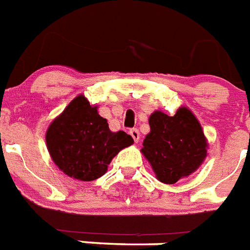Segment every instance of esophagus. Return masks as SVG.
Returning <instances> with one entry per match:
<instances>
[{
	"instance_id": "esophagus-1",
	"label": "esophagus",
	"mask_w": 250,
	"mask_h": 250,
	"mask_svg": "<svg viewBox=\"0 0 250 250\" xmlns=\"http://www.w3.org/2000/svg\"><path fill=\"white\" fill-rule=\"evenodd\" d=\"M129 135H131L132 138L135 140V142H138V140H140V131H138L137 128L129 129Z\"/></svg>"
}]
</instances>
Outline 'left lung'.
I'll return each mask as SVG.
<instances>
[{"label":"left lung","mask_w":250,"mask_h":250,"mask_svg":"<svg viewBox=\"0 0 250 250\" xmlns=\"http://www.w3.org/2000/svg\"><path fill=\"white\" fill-rule=\"evenodd\" d=\"M148 125L151 131L144 140L142 154L160 182L177 183L202 164L207 142L190 110L180 108L173 117L157 110L151 114Z\"/></svg>","instance_id":"1"}]
</instances>
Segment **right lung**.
I'll list each match as a JSON object with an SVG mask.
<instances>
[{
	"instance_id": "right-lung-1",
	"label": "right lung",
	"mask_w": 250,
	"mask_h": 250,
	"mask_svg": "<svg viewBox=\"0 0 250 250\" xmlns=\"http://www.w3.org/2000/svg\"><path fill=\"white\" fill-rule=\"evenodd\" d=\"M50 156L61 170L90 182L104 175L113 157L133 144L125 132H112L85 96L80 95L50 123L45 136Z\"/></svg>"
}]
</instances>
